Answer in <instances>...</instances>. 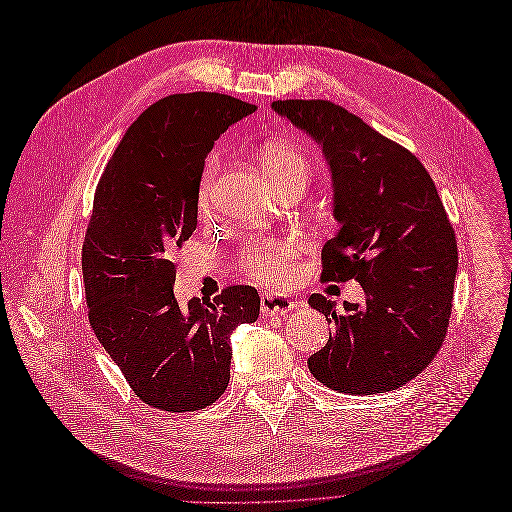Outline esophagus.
I'll return each mask as SVG.
<instances>
[{"label":"esophagus","instance_id":"34e87169","mask_svg":"<svg viewBox=\"0 0 512 512\" xmlns=\"http://www.w3.org/2000/svg\"><path fill=\"white\" fill-rule=\"evenodd\" d=\"M294 307H297V301L286 297V294H282V292H265L260 299V312L267 318L284 316Z\"/></svg>","mask_w":512,"mask_h":512}]
</instances>
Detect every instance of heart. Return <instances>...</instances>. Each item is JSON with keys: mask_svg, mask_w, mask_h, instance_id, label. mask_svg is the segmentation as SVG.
Segmentation results:
<instances>
[{"mask_svg": "<svg viewBox=\"0 0 512 512\" xmlns=\"http://www.w3.org/2000/svg\"><path fill=\"white\" fill-rule=\"evenodd\" d=\"M260 164L277 190L294 181H301L305 185L309 181V160L305 158V153H301L299 149H294L290 145H280V143L267 145L260 151ZM218 168H220L218 158L209 160L205 168L203 181H200V205L203 207L207 205V200L211 196L213 179H215V173H218ZM241 267L247 273L256 275L262 282L286 284L294 275V269H297V245H294L292 239H286V237L254 241L247 245L245 252L241 254Z\"/></svg>", "mask_w": 512, "mask_h": 512, "instance_id": "b5f03b06", "label": "heart"}]
</instances>
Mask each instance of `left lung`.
Returning <instances> with one entry per match:
<instances>
[{"label": "left lung", "instance_id": "8db88e82", "mask_svg": "<svg viewBox=\"0 0 512 512\" xmlns=\"http://www.w3.org/2000/svg\"><path fill=\"white\" fill-rule=\"evenodd\" d=\"M271 108L312 136L329 164L339 230L322 247V277L365 292L339 314L322 294L307 299L335 324L307 367L339 393L395 391L433 361L451 318L457 241L436 183L408 149L329 100Z\"/></svg>", "mask_w": 512, "mask_h": 512}]
</instances>
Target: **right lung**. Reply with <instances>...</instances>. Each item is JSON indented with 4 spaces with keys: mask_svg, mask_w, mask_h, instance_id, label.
I'll return each instance as SVG.
<instances>
[{
    "mask_svg": "<svg viewBox=\"0 0 512 512\" xmlns=\"http://www.w3.org/2000/svg\"><path fill=\"white\" fill-rule=\"evenodd\" d=\"M254 104L168 96L138 117L106 164L83 243L89 324L132 391L166 412L211 406L230 380V335L260 297L230 286L213 303L175 299L173 254L196 230L205 158Z\"/></svg>",
    "mask_w": 512,
    "mask_h": 512,
    "instance_id": "obj_1",
    "label": "right lung"
}]
</instances>
